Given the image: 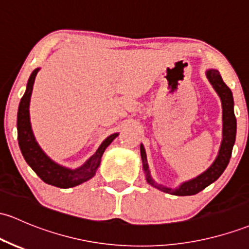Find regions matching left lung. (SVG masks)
<instances>
[{
    "label": "left lung",
    "mask_w": 249,
    "mask_h": 249,
    "mask_svg": "<svg viewBox=\"0 0 249 249\" xmlns=\"http://www.w3.org/2000/svg\"><path fill=\"white\" fill-rule=\"evenodd\" d=\"M207 76H208L210 84L220 95L221 103H222V113H223V139L222 144H221V149L218 151L217 158L215 162L213 163L212 166L200 176L196 178L191 179L183 183L179 188L177 189H171V188L163 187V185L157 184L154 179L150 177L149 168H147L146 163V155L145 150H144L143 145H141V155L142 160H143V168L146 174V181L152 187L157 188V189L164 191V193L171 194V195L177 196H189L195 195V194L200 193L215 182L218 177L222 175L225 169L228 165L229 160L231 156V150H233V145L235 143V136H236V118L234 114V102H233V94H231V89L225 84V81L221 78L220 73L216 70H209L207 72Z\"/></svg>",
    "instance_id": "obj_1"
}]
</instances>
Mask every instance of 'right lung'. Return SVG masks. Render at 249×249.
<instances>
[{"mask_svg":"<svg viewBox=\"0 0 249 249\" xmlns=\"http://www.w3.org/2000/svg\"><path fill=\"white\" fill-rule=\"evenodd\" d=\"M39 70L33 71L29 76L28 84H27L26 93L23 94L18 105V139L24 160L29 166L35 171V174L46 182L47 184L54 185L58 188H72L81 183L89 181L95 174V170L100 164V158L105 151V149L111 144V142L118 136V133H113L103 142L102 145L97 150V152L87 160L83 166L75 170L60 166L54 163L47 155L41 150L35 141L34 135L29 122V102L33 91V84H34L35 76Z\"/></svg>","mask_w":249,"mask_h":249,"instance_id":"1","label":"right lung"}]
</instances>
